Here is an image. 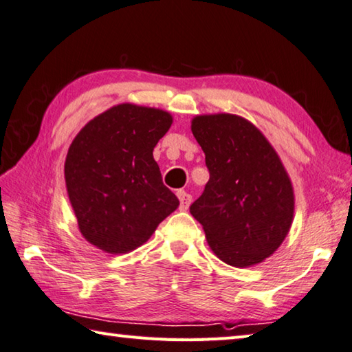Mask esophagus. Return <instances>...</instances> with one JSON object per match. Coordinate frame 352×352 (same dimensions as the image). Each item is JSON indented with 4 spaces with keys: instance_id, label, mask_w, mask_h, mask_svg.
<instances>
[{
    "instance_id": "esophagus-1",
    "label": "esophagus",
    "mask_w": 352,
    "mask_h": 352,
    "mask_svg": "<svg viewBox=\"0 0 352 352\" xmlns=\"http://www.w3.org/2000/svg\"><path fill=\"white\" fill-rule=\"evenodd\" d=\"M177 197H178V200H180V209L186 210L189 208L190 200H192V197H190L188 192H184V190H178Z\"/></svg>"
}]
</instances>
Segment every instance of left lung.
<instances>
[{"instance_id":"1","label":"left lung","mask_w":352,"mask_h":352,"mask_svg":"<svg viewBox=\"0 0 352 352\" xmlns=\"http://www.w3.org/2000/svg\"><path fill=\"white\" fill-rule=\"evenodd\" d=\"M190 129L209 170L190 214L225 263H260L277 251L292 223L294 190L286 169L263 133L239 115H198Z\"/></svg>"}]
</instances>
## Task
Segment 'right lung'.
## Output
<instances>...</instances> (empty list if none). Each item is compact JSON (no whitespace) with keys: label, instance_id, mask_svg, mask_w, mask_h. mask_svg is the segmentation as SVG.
<instances>
[{"label":"right lung","instance_id":"1","mask_svg":"<svg viewBox=\"0 0 352 352\" xmlns=\"http://www.w3.org/2000/svg\"><path fill=\"white\" fill-rule=\"evenodd\" d=\"M170 124L166 111L124 103L89 121L74 138L66 188L91 245L109 254L133 251L178 208L152 155Z\"/></svg>","mask_w":352,"mask_h":352}]
</instances>
